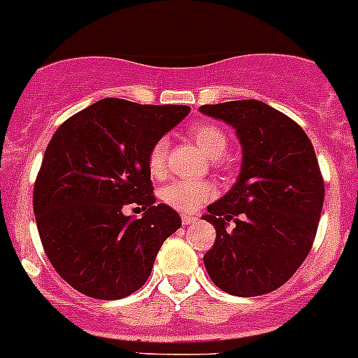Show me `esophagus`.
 I'll list each match as a JSON object with an SVG mask.
<instances>
[{"label":"esophagus","mask_w":358,"mask_h":358,"mask_svg":"<svg viewBox=\"0 0 358 358\" xmlns=\"http://www.w3.org/2000/svg\"><path fill=\"white\" fill-rule=\"evenodd\" d=\"M193 222H196V216L182 215V225H189V224H193Z\"/></svg>","instance_id":"esophagus-1"}]
</instances>
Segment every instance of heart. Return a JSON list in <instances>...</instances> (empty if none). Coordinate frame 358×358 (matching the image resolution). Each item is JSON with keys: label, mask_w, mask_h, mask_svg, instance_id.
Segmentation results:
<instances>
[{"label": "heart", "mask_w": 358, "mask_h": 358, "mask_svg": "<svg viewBox=\"0 0 358 358\" xmlns=\"http://www.w3.org/2000/svg\"><path fill=\"white\" fill-rule=\"evenodd\" d=\"M192 136L202 152L209 157H220L227 149V136L218 126L209 122H201L192 127ZM166 156H169V142L165 138L157 140L149 150L147 166L154 179H162L166 173ZM216 189L208 181H176L162 189V199L170 208L182 213H192L201 208L204 202L211 201Z\"/></svg>", "instance_id": "b5f03b06"}]
</instances>
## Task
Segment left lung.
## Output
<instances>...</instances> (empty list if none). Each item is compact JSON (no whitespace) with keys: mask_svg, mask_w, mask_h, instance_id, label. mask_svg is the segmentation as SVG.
<instances>
[{"mask_svg":"<svg viewBox=\"0 0 358 358\" xmlns=\"http://www.w3.org/2000/svg\"><path fill=\"white\" fill-rule=\"evenodd\" d=\"M199 111L234 127L243 152L236 185L202 216L216 229L204 266L225 293L266 294L293 277L316 238L324 201L316 152L306 131L262 101Z\"/></svg>","mask_w":358,"mask_h":358,"instance_id":"1","label":"left lung"}]
</instances>
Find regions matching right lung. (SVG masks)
<instances>
[{
    "mask_svg": "<svg viewBox=\"0 0 358 358\" xmlns=\"http://www.w3.org/2000/svg\"><path fill=\"white\" fill-rule=\"evenodd\" d=\"M188 113L108 97L52 134L34 211L45 255L76 291L119 300L145 284L163 241L181 227L170 206L154 204L147 156ZM131 203L146 211L142 219L123 213Z\"/></svg>",
    "mask_w": 358,
    "mask_h": 358,
    "instance_id": "obj_1",
    "label": "right lung"
}]
</instances>
